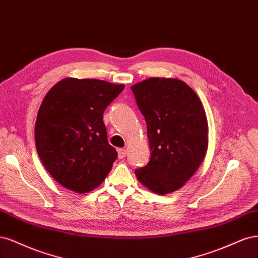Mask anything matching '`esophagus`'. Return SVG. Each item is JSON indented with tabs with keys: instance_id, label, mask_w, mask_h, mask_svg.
Listing matches in <instances>:
<instances>
[{
	"instance_id": "esophagus-1",
	"label": "esophagus",
	"mask_w": 258,
	"mask_h": 258,
	"mask_svg": "<svg viewBox=\"0 0 258 258\" xmlns=\"http://www.w3.org/2000/svg\"><path fill=\"white\" fill-rule=\"evenodd\" d=\"M118 155H119V159H124V157L126 156V150H125V149H119V150H118Z\"/></svg>"
}]
</instances>
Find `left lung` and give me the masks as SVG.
<instances>
[{"label":"left lung","instance_id":"obj_1","mask_svg":"<svg viewBox=\"0 0 258 258\" xmlns=\"http://www.w3.org/2000/svg\"><path fill=\"white\" fill-rule=\"evenodd\" d=\"M147 123L150 161L135 170L153 193L169 194L185 184L203 163L208 121L201 99L184 81L149 78L131 87Z\"/></svg>","mask_w":258,"mask_h":258}]
</instances>
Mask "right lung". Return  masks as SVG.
Returning a JSON list of instances; mask_svg holds the SVG:
<instances>
[{
  "label": "right lung",
  "mask_w": 258,
  "mask_h": 258,
  "mask_svg": "<svg viewBox=\"0 0 258 258\" xmlns=\"http://www.w3.org/2000/svg\"><path fill=\"white\" fill-rule=\"evenodd\" d=\"M123 89L104 80L65 78L43 99L35 124L37 153L65 188L88 193L111 170L118 153L107 140L103 113Z\"/></svg>",
  "instance_id": "obj_1"
}]
</instances>
